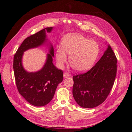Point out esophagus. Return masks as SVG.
<instances>
[{"label": "esophagus", "mask_w": 132, "mask_h": 132, "mask_svg": "<svg viewBox=\"0 0 132 132\" xmlns=\"http://www.w3.org/2000/svg\"><path fill=\"white\" fill-rule=\"evenodd\" d=\"M69 77V74L67 72H65L63 74V77L64 78H68Z\"/></svg>", "instance_id": "obj_1"}]
</instances>
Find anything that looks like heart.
Segmentation results:
<instances>
[{
  "instance_id": "b5f03b06",
  "label": "heart",
  "mask_w": 132,
  "mask_h": 132,
  "mask_svg": "<svg viewBox=\"0 0 132 132\" xmlns=\"http://www.w3.org/2000/svg\"><path fill=\"white\" fill-rule=\"evenodd\" d=\"M62 48L56 52V60L59 65L66 62L69 55V64L74 70L82 72L93 65L98 53L97 43L79 34H68L63 38Z\"/></svg>"
}]
</instances>
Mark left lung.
Returning <instances> with one entry per match:
<instances>
[{
    "label": "left lung",
    "instance_id": "left-lung-1",
    "mask_svg": "<svg viewBox=\"0 0 132 132\" xmlns=\"http://www.w3.org/2000/svg\"><path fill=\"white\" fill-rule=\"evenodd\" d=\"M117 58L110 45L101 59L86 73L73 76V95L83 108H94L105 101L117 73Z\"/></svg>",
    "mask_w": 132,
    "mask_h": 132
}]
</instances>
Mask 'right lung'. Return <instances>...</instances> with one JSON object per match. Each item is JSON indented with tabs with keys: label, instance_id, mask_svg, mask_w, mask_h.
<instances>
[{
	"label": "right lung",
	"instance_id": "1",
	"mask_svg": "<svg viewBox=\"0 0 132 132\" xmlns=\"http://www.w3.org/2000/svg\"><path fill=\"white\" fill-rule=\"evenodd\" d=\"M53 27H47L26 38L14 55L13 68L16 84L22 96L30 104L43 106L52 100L58 85L63 81V71L53 64L54 49L49 42V53L42 69L36 72H28L23 67L22 59L24 52L46 44L47 32Z\"/></svg>",
	"mask_w": 132,
	"mask_h": 132
}]
</instances>
